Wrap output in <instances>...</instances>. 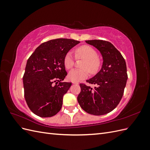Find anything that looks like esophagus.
Returning a JSON list of instances; mask_svg holds the SVG:
<instances>
[{
  "mask_svg": "<svg viewBox=\"0 0 150 150\" xmlns=\"http://www.w3.org/2000/svg\"><path fill=\"white\" fill-rule=\"evenodd\" d=\"M72 83H73V84H78V82H77V81H72Z\"/></svg>",
  "mask_w": 150,
  "mask_h": 150,
  "instance_id": "1",
  "label": "esophagus"
}]
</instances>
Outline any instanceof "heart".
I'll use <instances>...</instances> for the list:
<instances>
[{
  "label": "heart",
  "mask_w": 150,
  "mask_h": 150,
  "mask_svg": "<svg viewBox=\"0 0 150 150\" xmlns=\"http://www.w3.org/2000/svg\"><path fill=\"white\" fill-rule=\"evenodd\" d=\"M76 57L84 59L83 63V69H72L68 74V79L72 81H79L88 78L89 72L91 74H96L101 65V61L98 54L94 48L83 46L76 49ZM64 66L67 69H70L74 64V57L72 52H68L64 59Z\"/></svg>",
  "instance_id": "b5f03b06"
}]
</instances>
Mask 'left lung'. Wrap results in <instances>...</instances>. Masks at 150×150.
<instances>
[{
    "label": "left lung",
    "instance_id": "left-lung-1",
    "mask_svg": "<svg viewBox=\"0 0 150 150\" xmlns=\"http://www.w3.org/2000/svg\"><path fill=\"white\" fill-rule=\"evenodd\" d=\"M86 42L100 51L103 58L101 69L86 82L96 84L94 89L81 83L78 101L84 111L100 116L112 111L118 105L128 79L125 59L113 45L103 40H89Z\"/></svg>",
    "mask_w": 150,
    "mask_h": 150
}]
</instances>
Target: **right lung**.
I'll list each match as a JSON object with an SVG mask.
<instances>
[{
	"instance_id": "1",
	"label": "right lung",
	"mask_w": 150,
	"mask_h": 150,
	"mask_svg": "<svg viewBox=\"0 0 150 150\" xmlns=\"http://www.w3.org/2000/svg\"><path fill=\"white\" fill-rule=\"evenodd\" d=\"M79 42L69 39L50 40L40 44L28 59L23 76L24 97L35 115L52 117L61 110L63 96L72 84L62 82L67 74L64 59Z\"/></svg>"
}]
</instances>
